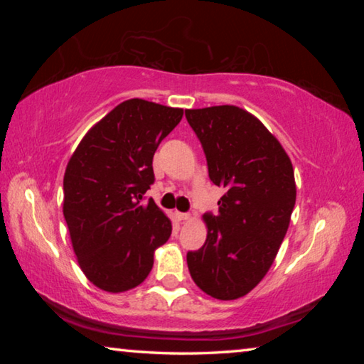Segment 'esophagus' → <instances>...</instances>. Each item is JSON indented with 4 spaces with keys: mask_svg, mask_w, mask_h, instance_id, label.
<instances>
[{
    "mask_svg": "<svg viewBox=\"0 0 364 364\" xmlns=\"http://www.w3.org/2000/svg\"><path fill=\"white\" fill-rule=\"evenodd\" d=\"M176 218L180 221H186L191 220V215L189 213H181V212H176Z\"/></svg>",
    "mask_w": 364,
    "mask_h": 364,
    "instance_id": "1",
    "label": "esophagus"
}]
</instances>
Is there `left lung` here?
Segmentation results:
<instances>
[{
  "label": "left lung",
  "mask_w": 364,
  "mask_h": 364,
  "mask_svg": "<svg viewBox=\"0 0 364 364\" xmlns=\"http://www.w3.org/2000/svg\"><path fill=\"white\" fill-rule=\"evenodd\" d=\"M208 176L226 193L205 213V244L188 252L191 278L218 300L249 294L273 264L295 205L291 159L268 128L237 106L188 109Z\"/></svg>",
  "instance_id": "1"
}]
</instances>
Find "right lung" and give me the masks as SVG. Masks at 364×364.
<instances>
[{
    "label": "right lung",
    "mask_w": 364,
    "mask_h": 364,
    "mask_svg": "<svg viewBox=\"0 0 364 364\" xmlns=\"http://www.w3.org/2000/svg\"><path fill=\"white\" fill-rule=\"evenodd\" d=\"M183 109L144 100L120 102L80 141L64 175V218L80 268L96 287L119 294L139 286L171 221L156 202L152 159Z\"/></svg>",
    "instance_id": "1"
}]
</instances>
